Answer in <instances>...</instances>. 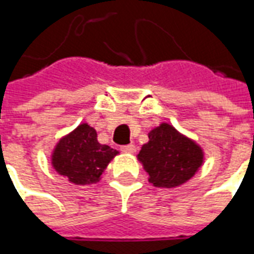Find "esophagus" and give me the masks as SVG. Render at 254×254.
<instances>
[{
	"label": "esophagus",
	"mask_w": 254,
	"mask_h": 254,
	"mask_svg": "<svg viewBox=\"0 0 254 254\" xmlns=\"http://www.w3.org/2000/svg\"><path fill=\"white\" fill-rule=\"evenodd\" d=\"M121 151L124 152V153H134L136 152V145H133V144H129V145H124L121 146Z\"/></svg>",
	"instance_id": "34e87169"
}]
</instances>
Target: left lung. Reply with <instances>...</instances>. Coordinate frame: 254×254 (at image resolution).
<instances>
[{"label":"left lung","instance_id":"left-lung-1","mask_svg":"<svg viewBox=\"0 0 254 254\" xmlns=\"http://www.w3.org/2000/svg\"><path fill=\"white\" fill-rule=\"evenodd\" d=\"M148 138L137 159L155 187H179L194 178L203 165V148L168 122L153 127Z\"/></svg>","mask_w":254,"mask_h":254}]
</instances>
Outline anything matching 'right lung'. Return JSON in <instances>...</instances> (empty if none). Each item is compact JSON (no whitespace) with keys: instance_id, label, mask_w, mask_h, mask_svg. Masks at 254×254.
<instances>
[{"instance_id":"1","label":"right lung","mask_w":254,"mask_h":254,"mask_svg":"<svg viewBox=\"0 0 254 254\" xmlns=\"http://www.w3.org/2000/svg\"><path fill=\"white\" fill-rule=\"evenodd\" d=\"M97 138V130L83 122L60 138L51 153L54 170L76 186L97 183L108 168L109 163L118 155Z\"/></svg>"}]
</instances>
